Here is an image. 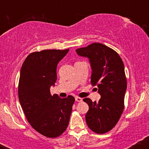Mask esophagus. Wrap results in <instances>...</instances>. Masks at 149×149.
Instances as JSON below:
<instances>
[{
  "mask_svg": "<svg viewBox=\"0 0 149 149\" xmlns=\"http://www.w3.org/2000/svg\"><path fill=\"white\" fill-rule=\"evenodd\" d=\"M75 100H76V102H82V101H83V99L80 98V97H75Z\"/></svg>",
  "mask_w": 149,
  "mask_h": 149,
  "instance_id": "esophagus-1",
  "label": "esophagus"
}]
</instances>
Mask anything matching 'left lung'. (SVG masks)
Here are the masks:
<instances>
[{"label": "left lung", "instance_id": "8db88e82", "mask_svg": "<svg viewBox=\"0 0 149 149\" xmlns=\"http://www.w3.org/2000/svg\"><path fill=\"white\" fill-rule=\"evenodd\" d=\"M76 51L78 55L89 59L91 83L97 85L101 95L97 102L83 100L89 106L86 123L91 130L104 134L116 125L123 111L127 89L124 64L116 51L103 44L95 42Z\"/></svg>", "mask_w": 149, "mask_h": 149}]
</instances>
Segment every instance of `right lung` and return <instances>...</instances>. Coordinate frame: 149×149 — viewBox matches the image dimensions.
I'll use <instances>...</instances> for the list:
<instances>
[{"label":"right lung","instance_id":"add662e5","mask_svg":"<svg viewBox=\"0 0 149 149\" xmlns=\"http://www.w3.org/2000/svg\"><path fill=\"white\" fill-rule=\"evenodd\" d=\"M69 49H45L31 53L20 71L18 95L31 125L47 137H57L66 130L74 97L60 98L50 94L57 80V66Z\"/></svg>","mask_w":149,"mask_h":149}]
</instances>
